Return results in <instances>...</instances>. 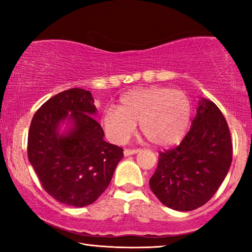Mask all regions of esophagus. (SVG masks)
Returning <instances> with one entry per match:
<instances>
[{"label":"esophagus","instance_id":"obj_1","mask_svg":"<svg viewBox=\"0 0 252 252\" xmlns=\"http://www.w3.org/2000/svg\"><path fill=\"white\" fill-rule=\"evenodd\" d=\"M139 151L140 149H125L124 150V155H125V156H129V155H134L139 153Z\"/></svg>","mask_w":252,"mask_h":252}]
</instances>
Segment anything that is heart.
<instances>
[{
  "label": "heart",
  "mask_w": 252,
  "mask_h": 252,
  "mask_svg": "<svg viewBox=\"0 0 252 252\" xmlns=\"http://www.w3.org/2000/svg\"><path fill=\"white\" fill-rule=\"evenodd\" d=\"M191 111L186 93L153 86L122 95L118 109L109 108L103 113L102 126L110 141L124 144L140 123L141 132L149 142L166 147L178 143L187 133Z\"/></svg>",
  "instance_id": "obj_1"
}]
</instances>
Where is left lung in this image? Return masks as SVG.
<instances>
[{"label":"left lung","mask_w":252,"mask_h":252,"mask_svg":"<svg viewBox=\"0 0 252 252\" xmlns=\"http://www.w3.org/2000/svg\"><path fill=\"white\" fill-rule=\"evenodd\" d=\"M232 157L233 144L225 117L215 103L203 98L181 143L159 153L150 188L167 208L191 211L216 194Z\"/></svg>","instance_id":"left-lung-1"}]
</instances>
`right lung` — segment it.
I'll return each instance as SVG.
<instances>
[{
	"label": "right lung",
	"mask_w": 252,
	"mask_h": 252,
	"mask_svg": "<svg viewBox=\"0 0 252 252\" xmlns=\"http://www.w3.org/2000/svg\"><path fill=\"white\" fill-rule=\"evenodd\" d=\"M96 112L91 92L71 88L44 102L33 116L27 156L44 190L58 202L82 206L94 203L111 181L123 148L103 140L104 132L93 118ZM66 118L74 128L58 133Z\"/></svg>",
	"instance_id": "right-lung-1"
}]
</instances>
